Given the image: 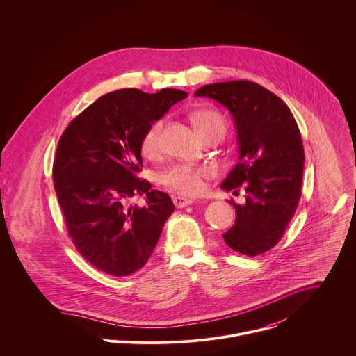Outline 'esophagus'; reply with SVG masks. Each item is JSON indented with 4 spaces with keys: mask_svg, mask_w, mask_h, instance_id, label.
<instances>
[{
    "mask_svg": "<svg viewBox=\"0 0 356 356\" xmlns=\"http://www.w3.org/2000/svg\"><path fill=\"white\" fill-rule=\"evenodd\" d=\"M172 202L175 204V207H178V208H184V207L193 203L192 199H186V197H184V196H175V197L172 199Z\"/></svg>",
    "mask_w": 356,
    "mask_h": 356,
    "instance_id": "34e87169",
    "label": "esophagus"
}]
</instances>
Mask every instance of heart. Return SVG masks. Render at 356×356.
<instances>
[{
    "label": "heart",
    "instance_id": "1",
    "mask_svg": "<svg viewBox=\"0 0 356 356\" xmlns=\"http://www.w3.org/2000/svg\"><path fill=\"white\" fill-rule=\"evenodd\" d=\"M192 120L205 138L208 134L213 131H223L226 130V123L223 118L209 109H199L192 115ZM163 129L164 122L157 120L147 130L141 141V151L144 156L149 159H157L163 152ZM213 175V170L209 165H191V164H178L168 168L161 181L168 188L188 196H197L204 191V179Z\"/></svg>",
    "mask_w": 356,
    "mask_h": 356
}]
</instances>
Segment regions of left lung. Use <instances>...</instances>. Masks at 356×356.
<instances>
[{
  "instance_id": "obj_1",
  "label": "left lung",
  "mask_w": 356,
  "mask_h": 356,
  "mask_svg": "<svg viewBox=\"0 0 356 356\" xmlns=\"http://www.w3.org/2000/svg\"><path fill=\"white\" fill-rule=\"evenodd\" d=\"M196 97H208L230 112L238 161L220 188H245V203L236 208L234 225L223 233L229 248L248 256L264 254L282 237L302 195L305 149L288 105L250 81L205 85ZM237 192V191H236Z\"/></svg>"
}]
</instances>
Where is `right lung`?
<instances>
[{
  "instance_id": "right-lung-1",
  "label": "right lung",
  "mask_w": 356,
  "mask_h": 356,
  "mask_svg": "<svg viewBox=\"0 0 356 356\" xmlns=\"http://www.w3.org/2000/svg\"><path fill=\"white\" fill-rule=\"evenodd\" d=\"M186 92L106 93L81 112L63 133L53 163V184L68 234L90 264L115 277L145 266L175 207L170 196L136 177L143 167L141 141L153 123ZM134 194L140 209L127 207Z\"/></svg>"
}]
</instances>
